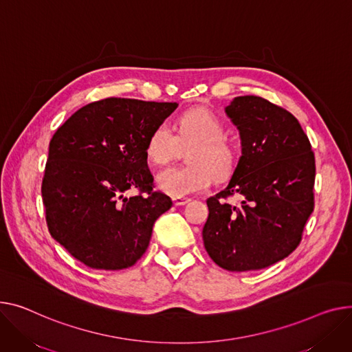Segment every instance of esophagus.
<instances>
[{
	"label": "esophagus",
	"instance_id": "34e87169",
	"mask_svg": "<svg viewBox=\"0 0 352 352\" xmlns=\"http://www.w3.org/2000/svg\"><path fill=\"white\" fill-rule=\"evenodd\" d=\"M190 201H191L190 198H185V197H174V198H173V202H174V205H177V206L188 204Z\"/></svg>",
	"mask_w": 352,
	"mask_h": 352
}]
</instances>
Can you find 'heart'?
<instances>
[{"label":"heart","instance_id":"obj_1","mask_svg":"<svg viewBox=\"0 0 352 352\" xmlns=\"http://www.w3.org/2000/svg\"><path fill=\"white\" fill-rule=\"evenodd\" d=\"M177 134L167 123H160L150 133L146 154L154 164L168 162L179 150V144L191 146L186 150L185 166H175L157 174L161 191L173 197L201 192L217 178L226 177L235 166V148L225 138L226 127L219 116L205 107L182 113L175 123Z\"/></svg>","mask_w":352,"mask_h":352}]
</instances>
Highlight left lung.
I'll use <instances>...</instances> for the list:
<instances>
[{
  "instance_id": "left-lung-1",
  "label": "left lung",
  "mask_w": 352,
  "mask_h": 352,
  "mask_svg": "<svg viewBox=\"0 0 352 352\" xmlns=\"http://www.w3.org/2000/svg\"><path fill=\"white\" fill-rule=\"evenodd\" d=\"M225 111L241 133L242 155L226 188L206 201L202 239L219 267L259 270L300 245L314 209L316 158L307 134L286 109L239 96ZM235 195L241 204L228 203Z\"/></svg>"
}]
</instances>
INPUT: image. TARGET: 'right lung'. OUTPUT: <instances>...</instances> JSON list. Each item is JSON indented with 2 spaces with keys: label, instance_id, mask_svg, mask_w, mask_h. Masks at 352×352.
<instances>
[{
  "label": "right lung",
  "instance_id": "obj_1",
  "mask_svg": "<svg viewBox=\"0 0 352 352\" xmlns=\"http://www.w3.org/2000/svg\"><path fill=\"white\" fill-rule=\"evenodd\" d=\"M177 107L107 98L83 106L55 131L41 190L46 225L87 267L135 265L154 222L173 206L168 195L153 190L146 143ZM130 189L136 194L127 197Z\"/></svg>",
  "mask_w": 352,
  "mask_h": 352
}]
</instances>
